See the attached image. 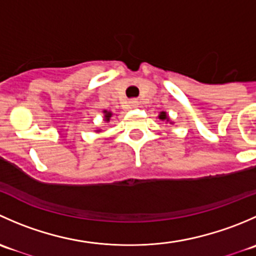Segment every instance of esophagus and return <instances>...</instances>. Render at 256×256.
Wrapping results in <instances>:
<instances>
[{
	"mask_svg": "<svg viewBox=\"0 0 256 256\" xmlns=\"http://www.w3.org/2000/svg\"><path fill=\"white\" fill-rule=\"evenodd\" d=\"M130 104H131V106H132V108L138 106V100H136V99H132V100H131Z\"/></svg>",
	"mask_w": 256,
	"mask_h": 256,
	"instance_id": "obj_1",
	"label": "esophagus"
}]
</instances>
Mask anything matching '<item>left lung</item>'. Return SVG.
Returning a JSON list of instances; mask_svg holds the SVG:
<instances>
[{
    "mask_svg": "<svg viewBox=\"0 0 256 256\" xmlns=\"http://www.w3.org/2000/svg\"><path fill=\"white\" fill-rule=\"evenodd\" d=\"M158 118H160V120H162V121H167V122L172 124L171 121H170V118H168V116H167V114L164 112H162L161 114H160V115H158Z\"/></svg>",
    "mask_w": 256,
    "mask_h": 256,
    "instance_id": "8db88e82",
    "label": "left lung"
}]
</instances>
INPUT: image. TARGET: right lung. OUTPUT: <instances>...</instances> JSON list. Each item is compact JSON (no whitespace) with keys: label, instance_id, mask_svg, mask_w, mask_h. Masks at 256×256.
<instances>
[{"label":"right lung","instance_id":"1","mask_svg":"<svg viewBox=\"0 0 256 256\" xmlns=\"http://www.w3.org/2000/svg\"><path fill=\"white\" fill-rule=\"evenodd\" d=\"M104 114H105V115H104V120L106 121V122H109L110 118H112V112H106V110H105ZM98 131H99V130H98Z\"/></svg>","mask_w":256,"mask_h":256}]
</instances>
